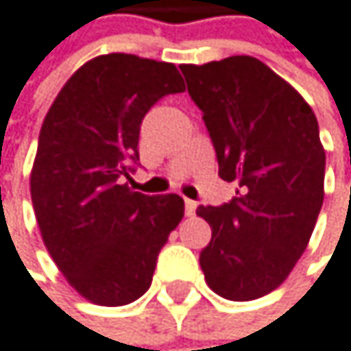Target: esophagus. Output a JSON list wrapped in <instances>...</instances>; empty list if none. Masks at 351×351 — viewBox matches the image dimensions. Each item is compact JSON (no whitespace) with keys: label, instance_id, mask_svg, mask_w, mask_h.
I'll return each instance as SVG.
<instances>
[{"label":"esophagus","instance_id":"1","mask_svg":"<svg viewBox=\"0 0 351 351\" xmlns=\"http://www.w3.org/2000/svg\"><path fill=\"white\" fill-rule=\"evenodd\" d=\"M184 204H186V215H194V213H196V206H198V204H196L194 200L186 198V202H184Z\"/></svg>","mask_w":351,"mask_h":351}]
</instances>
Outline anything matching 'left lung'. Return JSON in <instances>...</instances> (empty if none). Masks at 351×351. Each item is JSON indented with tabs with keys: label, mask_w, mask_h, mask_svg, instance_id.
I'll return each instance as SVG.
<instances>
[{
	"label": "left lung",
	"mask_w": 351,
	"mask_h": 351,
	"mask_svg": "<svg viewBox=\"0 0 351 351\" xmlns=\"http://www.w3.org/2000/svg\"><path fill=\"white\" fill-rule=\"evenodd\" d=\"M202 111L219 176L238 190L198 206L210 226L200 252L208 287L248 302L279 287L308 246L325 196L319 121L295 88L250 56L180 66Z\"/></svg>",
	"instance_id": "8db88e82"
}]
</instances>
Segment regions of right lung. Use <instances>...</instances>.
Masks as SVG:
<instances>
[{"label": "right lung", "instance_id": "obj_1", "mask_svg": "<svg viewBox=\"0 0 351 351\" xmlns=\"http://www.w3.org/2000/svg\"><path fill=\"white\" fill-rule=\"evenodd\" d=\"M173 64L128 53L86 62L56 97L30 173L36 223L68 283L101 306L138 300L184 217L178 194L132 192L147 111L184 93Z\"/></svg>", "mask_w": 351, "mask_h": 351}]
</instances>
